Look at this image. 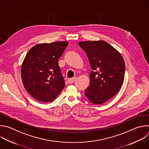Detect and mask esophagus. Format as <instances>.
I'll return each mask as SVG.
<instances>
[{
    "instance_id": "obj_1",
    "label": "esophagus",
    "mask_w": 149,
    "mask_h": 149,
    "mask_svg": "<svg viewBox=\"0 0 149 149\" xmlns=\"http://www.w3.org/2000/svg\"><path fill=\"white\" fill-rule=\"evenodd\" d=\"M75 79H76L75 77L71 78H69V79H68V82L69 84H72V83H73V82H74V81L75 80Z\"/></svg>"
}]
</instances>
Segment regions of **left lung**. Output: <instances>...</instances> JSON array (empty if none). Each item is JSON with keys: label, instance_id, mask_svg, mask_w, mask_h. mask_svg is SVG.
<instances>
[{"label": "left lung", "instance_id": "8db88e82", "mask_svg": "<svg viewBox=\"0 0 149 149\" xmlns=\"http://www.w3.org/2000/svg\"><path fill=\"white\" fill-rule=\"evenodd\" d=\"M92 71L85 95L93 104H104L120 89L124 81L125 64L121 54L105 41H81Z\"/></svg>", "mask_w": 149, "mask_h": 149}]
</instances>
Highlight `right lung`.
I'll list each match as a JSON object with an SVG mask.
<instances>
[{
  "label": "right lung",
  "mask_w": 149,
  "mask_h": 149,
  "mask_svg": "<svg viewBox=\"0 0 149 149\" xmlns=\"http://www.w3.org/2000/svg\"><path fill=\"white\" fill-rule=\"evenodd\" d=\"M68 44L67 41L38 44L27 53L21 69L22 82L38 101H53L65 87L58 59Z\"/></svg>",
  "instance_id": "obj_1"
}]
</instances>
